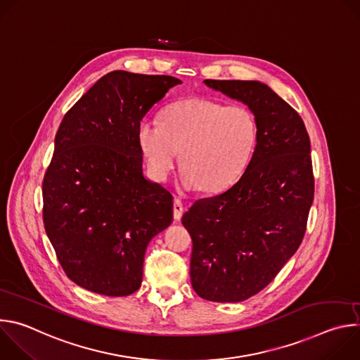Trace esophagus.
<instances>
[{
    "label": "esophagus",
    "instance_id": "obj_1",
    "mask_svg": "<svg viewBox=\"0 0 360 360\" xmlns=\"http://www.w3.org/2000/svg\"><path fill=\"white\" fill-rule=\"evenodd\" d=\"M182 214H184V205H182L181 199H175L174 200V218L176 221H179L182 218Z\"/></svg>",
    "mask_w": 360,
    "mask_h": 360
}]
</instances>
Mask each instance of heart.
<instances>
[{
  "label": "heart",
  "instance_id": "b5f03b06",
  "mask_svg": "<svg viewBox=\"0 0 360 360\" xmlns=\"http://www.w3.org/2000/svg\"><path fill=\"white\" fill-rule=\"evenodd\" d=\"M258 127L253 114L240 105L189 98L174 102L162 122L143 120L138 141L150 176L165 182L179 161L186 189L219 192L245 171L256 143Z\"/></svg>",
  "mask_w": 360,
  "mask_h": 360
}]
</instances>
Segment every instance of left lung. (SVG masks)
<instances>
[{
	"label": "left lung",
	"mask_w": 360,
	"mask_h": 360,
	"mask_svg": "<svg viewBox=\"0 0 360 360\" xmlns=\"http://www.w3.org/2000/svg\"><path fill=\"white\" fill-rule=\"evenodd\" d=\"M203 82L242 101L258 127L240 178L182 217L192 238L193 290L212 302H240L275 279L304 236L315 192L311 141L299 114L268 85Z\"/></svg>",
	"instance_id": "left-lung-1"
}]
</instances>
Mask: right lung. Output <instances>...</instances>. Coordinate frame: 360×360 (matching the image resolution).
Segmentation results:
<instances>
[{
	"instance_id": "obj_1",
	"label": "right lung",
	"mask_w": 360,
	"mask_h": 360,
	"mask_svg": "<svg viewBox=\"0 0 360 360\" xmlns=\"http://www.w3.org/2000/svg\"><path fill=\"white\" fill-rule=\"evenodd\" d=\"M178 84L112 71L61 121L42 181V218L64 272L86 290H138L149 240L172 222V195L142 174L138 127Z\"/></svg>"
}]
</instances>
